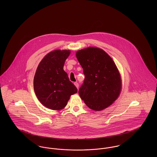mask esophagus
Instances as JSON below:
<instances>
[{
  "mask_svg": "<svg viewBox=\"0 0 157 157\" xmlns=\"http://www.w3.org/2000/svg\"><path fill=\"white\" fill-rule=\"evenodd\" d=\"M74 85L76 86V88L78 89V86H79V85H78V83H77V82H75L74 83Z\"/></svg>",
  "mask_w": 157,
  "mask_h": 157,
  "instance_id": "34e87169",
  "label": "esophagus"
}]
</instances>
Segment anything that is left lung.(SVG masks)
Listing matches in <instances>:
<instances>
[{"label":"left lung","mask_w":157,"mask_h":157,"mask_svg":"<svg viewBox=\"0 0 157 157\" xmlns=\"http://www.w3.org/2000/svg\"><path fill=\"white\" fill-rule=\"evenodd\" d=\"M85 76L78 94L90 109L101 111L118 97L121 77L112 58L103 49L89 47L76 53Z\"/></svg>","instance_id":"obj_1"}]
</instances>
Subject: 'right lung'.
Segmentation results:
<instances>
[{"mask_svg": "<svg viewBox=\"0 0 157 157\" xmlns=\"http://www.w3.org/2000/svg\"><path fill=\"white\" fill-rule=\"evenodd\" d=\"M70 52L69 50H56L48 53L39 63L34 77V90L37 98L52 110L63 109L71 95L77 92L63 70Z\"/></svg>", "mask_w": 157, "mask_h": 157, "instance_id": "add662e5", "label": "right lung"}]
</instances>
